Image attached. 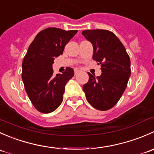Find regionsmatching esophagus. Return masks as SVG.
I'll list each match as a JSON object with an SVG mask.
<instances>
[{"label": "esophagus", "mask_w": 154, "mask_h": 154, "mask_svg": "<svg viewBox=\"0 0 154 154\" xmlns=\"http://www.w3.org/2000/svg\"><path fill=\"white\" fill-rule=\"evenodd\" d=\"M80 72V71H79L78 69H74V74H75V75L78 74Z\"/></svg>", "instance_id": "esophagus-1"}]
</instances>
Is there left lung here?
Instances as JSON below:
<instances>
[{
    "label": "left lung",
    "mask_w": 154,
    "mask_h": 154,
    "mask_svg": "<svg viewBox=\"0 0 154 154\" xmlns=\"http://www.w3.org/2000/svg\"><path fill=\"white\" fill-rule=\"evenodd\" d=\"M83 36L92 44V59L101 65V75L88 73V81L83 86L88 103L106 111L120 100L130 77V60L125 46L117 36L106 29H86Z\"/></svg>",
    "instance_id": "8db88e82"
}]
</instances>
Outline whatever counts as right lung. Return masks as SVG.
<instances>
[{
	"label": "right lung",
	"mask_w": 154,
	"mask_h": 154,
	"mask_svg": "<svg viewBox=\"0 0 154 154\" xmlns=\"http://www.w3.org/2000/svg\"><path fill=\"white\" fill-rule=\"evenodd\" d=\"M77 32L49 27L38 32L29 45L22 62L21 78L31 103L40 112H52L63 102L65 86L74 70L66 68L55 75L52 65Z\"/></svg>",
	"instance_id": "1"
}]
</instances>
